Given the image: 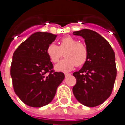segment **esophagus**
<instances>
[{
    "instance_id": "obj_1",
    "label": "esophagus",
    "mask_w": 125,
    "mask_h": 125,
    "mask_svg": "<svg viewBox=\"0 0 125 125\" xmlns=\"http://www.w3.org/2000/svg\"><path fill=\"white\" fill-rule=\"evenodd\" d=\"M70 74H69V73H65V77H67L68 76H70Z\"/></svg>"
}]
</instances>
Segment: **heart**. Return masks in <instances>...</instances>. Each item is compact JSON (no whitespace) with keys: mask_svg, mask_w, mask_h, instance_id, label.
Masks as SVG:
<instances>
[{"mask_svg":"<svg viewBox=\"0 0 125 125\" xmlns=\"http://www.w3.org/2000/svg\"><path fill=\"white\" fill-rule=\"evenodd\" d=\"M64 52L65 58L55 66V70L59 72H69L76 65L81 66L88 59V51L83 43L72 37H65L59 42V45L50 44L46 48V53L53 62H57Z\"/></svg>","mask_w":125,"mask_h":125,"instance_id":"b5f03b06","label":"heart"}]
</instances>
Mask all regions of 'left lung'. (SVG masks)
<instances>
[{"instance_id":"8db88e82","label":"left lung","mask_w":125,"mask_h":125,"mask_svg":"<svg viewBox=\"0 0 125 125\" xmlns=\"http://www.w3.org/2000/svg\"><path fill=\"white\" fill-rule=\"evenodd\" d=\"M73 35L85 40L88 56L82 68L73 73L76 83L72 91L80 103L94 107L112 93L117 75L115 53L106 40L92 30L83 29Z\"/></svg>"}]
</instances>
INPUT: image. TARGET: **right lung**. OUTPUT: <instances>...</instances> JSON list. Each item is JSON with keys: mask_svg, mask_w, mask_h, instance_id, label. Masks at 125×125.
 Segmentation results:
<instances>
[{"mask_svg": "<svg viewBox=\"0 0 125 125\" xmlns=\"http://www.w3.org/2000/svg\"><path fill=\"white\" fill-rule=\"evenodd\" d=\"M56 37L49 32H37L13 54L10 74L14 90L29 106L37 108L50 103L65 79L64 73L52 70L53 66L46 53L47 46Z\"/></svg>", "mask_w": 125, "mask_h": 125, "instance_id": "obj_1", "label": "right lung"}]
</instances>
